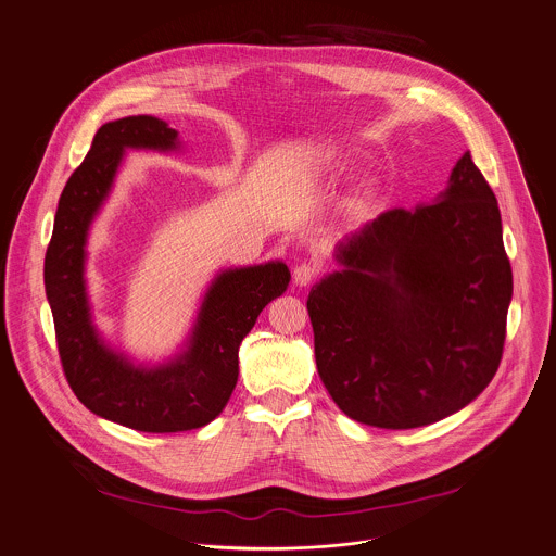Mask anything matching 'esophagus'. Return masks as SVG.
Segmentation results:
<instances>
[{"label": "esophagus", "instance_id": "1", "mask_svg": "<svg viewBox=\"0 0 556 556\" xmlns=\"http://www.w3.org/2000/svg\"><path fill=\"white\" fill-rule=\"evenodd\" d=\"M316 275H318L316 264H305V262H303V264H299V266L294 268V283H296V286H309Z\"/></svg>", "mask_w": 556, "mask_h": 556}]
</instances>
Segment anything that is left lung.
I'll return each mask as SVG.
<instances>
[{
  "mask_svg": "<svg viewBox=\"0 0 556 556\" xmlns=\"http://www.w3.org/2000/svg\"><path fill=\"white\" fill-rule=\"evenodd\" d=\"M312 286L318 376L351 419L437 424L493 380L513 273L495 194L465 152L434 203L391 210L344 238Z\"/></svg>",
  "mask_w": 556,
  "mask_h": 556,
  "instance_id": "8db88e82",
  "label": "left lung"
}]
</instances>
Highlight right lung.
Masks as SVG:
<instances>
[{"mask_svg": "<svg viewBox=\"0 0 556 556\" xmlns=\"http://www.w3.org/2000/svg\"><path fill=\"white\" fill-rule=\"evenodd\" d=\"M180 148L178 132L152 115L106 122L70 176L46 253V294L65 378L98 417L139 432H185L214 421L238 384V349L260 312L290 283L283 262L220 270L182 349L161 364H135L98 331L87 292L89 229L106 203L124 152Z\"/></svg>", "mask_w": 556, "mask_h": 556, "instance_id": "obj_1", "label": "right lung"}]
</instances>
